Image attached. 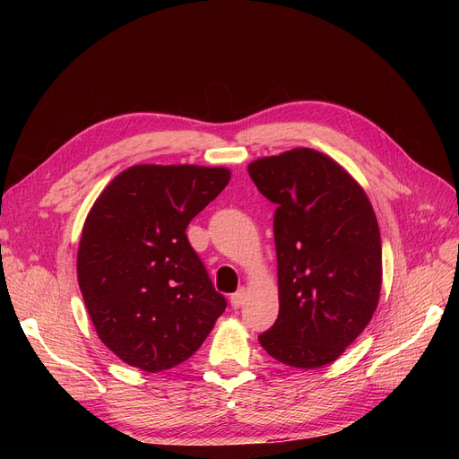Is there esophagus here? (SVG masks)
<instances>
[{"label":"esophagus","instance_id":"1","mask_svg":"<svg viewBox=\"0 0 459 459\" xmlns=\"http://www.w3.org/2000/svg\"><path fill=\"white\" fill-rule=\"evenodd\" d=\"M244 298H246V290L244 288H239L238 292H234L232 296H230V305H232V308H239L244 305Z\"/></svg>","mask_w":459,"mask_h":459}]
</instances>
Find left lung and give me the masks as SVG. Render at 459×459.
Returning a JSON list of instances; mask_svg holds the SVG:
<instances>
[{"label": "left lung", "instance_id": "1", "mask_svg": "<svg viewBox=\"0 0 459 459\" xmlns=\"http://www.w3.org/2000/svg\"><path fill=\"white\" fill-rule=\"evenodd\" d=\"M249 177L277 204L279 316L258 341L279 363L320 368L372 320L381 290V236L360 187L329 156L294 149L260 158Z\"/></svg>", "mask_w": 459, "mask_h": 459}]
</instances>
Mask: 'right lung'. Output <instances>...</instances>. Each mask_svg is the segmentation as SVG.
Returning a JSON list of instances; mask_svg holds the SVG:
<instances>
[{
    "label": "right lung",
    "mask_w": 459,
    "mask_h": 459,
    "mask_svg": "<svg viewBox=\"0 0 459 459\" xmlns=\"http://www.w3.org/2000/svg\"><path fill=\"white\" fill-rule=\"evenodd\" d=\"M229 180L225 167L134 165L92 204L78 282L100 341L126 365L184 363L227 308L186 229Z\"/></svg>",
    "instance_id": "add662e5"
}]
</instances>
